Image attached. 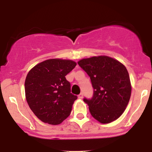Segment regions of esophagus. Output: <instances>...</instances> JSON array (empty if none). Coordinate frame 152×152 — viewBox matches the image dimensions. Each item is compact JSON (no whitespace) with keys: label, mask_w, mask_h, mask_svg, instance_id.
I'll list each match as a JSON object with an SVG mask.
<instances>
[{"label":"esophagus","mask_w":152,"mask_h":152,"mask_svg":"<svg viewBox=\"0 0 152 152\" xmlns=\"http://www.w3.org/2000/svg\"><path fill=\"white\" fill-rule=\"evenodd\" d=\"M83 94H82V93H81V94H78V99H83Z\"/></svg>","instance_id":"1"}]
</instances>
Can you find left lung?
Wrapping results in <instances>:
<instances>
[{
	"mask_svg": "<svg viewBox=\"0 0 152 152\" xmlns=\"http://www.w3.org/2000/svg\"><path fill=\"white\" fill-rule=\"evenodd\" d=\"M78 64L88 75L94 88L91 98L83 99L91 116L102 124L117 119L128 105L132 92L126 67L106 56L82 59Z\"/></svg>",
	"mask_w": 152,
	"mask_h": 152,
	"instance_id": "left-lung-1",
	"label": "left lung"
}]
</instances>
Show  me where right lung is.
Instances as JSON below:
<instances>
[{"label":"right lung","instance_id":"1","mask_svg":"<svg viewBox=\"0 0 152 152\" xmlns=\"http://www.w3.org/2000/svg\"><path fill=\"white\" fill-rule=\"evenodd\" d=\"M76 66L71 60L49 59L28 72L25 81L26 101L41 121L57 125L70 115L77 96L71 93V83L65 76Z\"/></svg>","mask_w":152,"mask_h":152}]
</instances>
